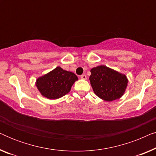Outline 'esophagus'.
Here are the masks:
<instances>
[{"mask_svg":"<svg viewBox=\"0 0 156 156\" xmlns=\"http://www.w3.org/2000/svg\"><path fill=\"white\" fill-rule=\"evenodd\" d=\"M80 78L82 79V80H87L86 74H82V75L80 76Z\"/></svg>","mask_w":156,"mask_h":156,"instance_id":"1","label":"esophagus"}]
</instances>
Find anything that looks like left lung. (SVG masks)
Here are the masks:
<instances>
[{
	"instance_id": "left-lung-1",
	"label": "left lung",
	"mask_w": 156,
	"mask_h": 156,
	"mask_svg": "<svg viewBox=\"0 0 156 156\" xmlns=\"http://www.w3.org/2000/svg\"><path fill=\"white\" fill-rule=\"evenodd\" d=\"M91 73V85L99 98L112 101L122 97L127 87L126 76L104 65L92 68Z\"/></svg>"
}]
</instances>
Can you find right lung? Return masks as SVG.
Returning a JSON list of instances; mask_svg holds the SVG:
<instances>
[{
    "label": "right lung",
    "instance_id": "obj_1",
    "mask_svg": "<svg viewBox=\"0 0 156 156\" xmlns=\"http://www.w3.org/2000/svg\"><path fill=\"white\" fill-rule=\"evenodd\" d=\"M77 80V76L73 72L57 67L48 74L38 78L36 86L43 97L57 99L67 94Z\"/></svg>",
    "mask_w": 156,
    "mask_h": 156
}]
</instances>
